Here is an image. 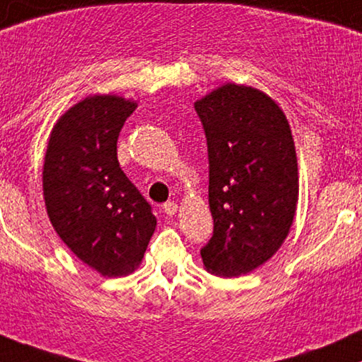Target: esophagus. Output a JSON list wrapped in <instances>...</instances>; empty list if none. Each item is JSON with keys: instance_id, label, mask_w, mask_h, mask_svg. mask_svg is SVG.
Wrapping results in <instances>:
<instances>
[{"instance_id": "obj_1", "label": "esophagus", "mask_w": 362, "mask_h": 362, "mask_svg": "<svg viewBox=\"0 0 362 362\" xmlns=\"http://www.w3.org/2000/svg\"><path fill=\"white\" fill-rule=\"evenodd\" d=\"M178 211V206H177V202H173V201H168V202H165V204H163V213L165 214H168V216H173L175 213Z\"/></svg>"}]
</instances>
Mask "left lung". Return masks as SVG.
<instances>
[{
  "label": "left lung",
  "mask_w": 362,
  "mask_h": 362,
  "mask_svg": "<svg viewBox=\"0 0 362 362\" xmlns=\"http://www.w3.org/2000/svg\"><path fill=\"white\" fill-rule=\"evenodd\" d=\"M194 108L208 142L214 223L202 263L218 276L245 275L280 249L296 216L291 125L272 98L247 86L218 87Z\"/></svg>",
  "instance_id": "left-lung-1"
}]
</instances>
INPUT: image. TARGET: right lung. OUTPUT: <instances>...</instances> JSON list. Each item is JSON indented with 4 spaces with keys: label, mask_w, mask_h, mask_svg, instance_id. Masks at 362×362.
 Listing matches in <instances>:
<instances>
[{
    "label": "right lung",
    "mask_w": 362,
    "mask_h": 362,
    "mask_svg": "<svg viewBox=\"0 0 362 362\" xmlns=\"http://www.w3.org/2000/svg\"><path fill=\"white\" fill-rule=\"evenodd\" d=\"M134 101L89 96L53 127L42 166L51 225L82 263L103 276H123L141 264L156 216L117 158V142Z\"/></svg>",
    "instance_id": "right-lung-1"
}]
</instances>
